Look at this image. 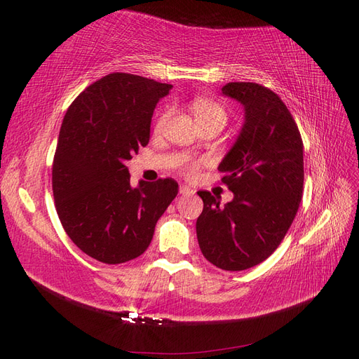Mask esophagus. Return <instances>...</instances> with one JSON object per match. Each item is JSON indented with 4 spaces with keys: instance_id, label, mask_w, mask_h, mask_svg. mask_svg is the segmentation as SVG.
I'll use <instances>...</instances> for the list:
<instances>
[{
    "instance_id": "obj_1",
    "label": "esophagus",
    "mask_w": 359,
    "mask_h": 359,
    "mask_svg": "<svg viewBox=\"0 0 359 359\" xmlns=\"http://www.w3.org/2000/svg\"><path fill=\"white\" fill-rule=\"evenodd\" d=\"M180 193L182 194V196H190V194L194 193V190L189 186H186V184H182V186H180Z\"/></svg>"
}]
</instances>
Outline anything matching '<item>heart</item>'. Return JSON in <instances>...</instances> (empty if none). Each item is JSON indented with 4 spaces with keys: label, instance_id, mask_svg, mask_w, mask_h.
<instances>
[{
    "label": "heart",
    "instance_id": "heart-1",
    "mask_svg": "<svg viewBox=\"0 0 359 359\" xmlns=\"http://www.w3.org/2000/svg\"><path fill=\"white\" fill-rule=\"evenodd\" d=\"M191 111H193L194 116H196V121L199 124L206 123V121H212V119H222V121L226 123V118H227L224 107L220 103H217V102L210 100V99L193 100ZM172 114H173V109L170 106H168L157 115V119L154 123V132L156 133L163 132V128H165L166 124L169 123ZM198 166L199 165L194 160H184L182 165H181V169H182V172H186L187 175H193V173L198 170Z\"/></svg>",
    "mask_w": 359,
    "mask_h": 359
}]
</instances>
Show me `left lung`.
I'll return each instance as SVG.
<instances>
[{"mask_svg": "<svg viewBox=\"0 0 359 359\" xmlns=\"http://www.w3.org/2000/svg\"><path fill=\"white\" fill-rule=\"evenodd\" d=\"M222 91L245 111L241 133L219 166L233 199L222 206L210 191H198L203 211L196 233L206 260L243 271L273 255L295 219L304 184L302 139L286 104L266 86L229 82Z\"/></svg>", "mask_w": 359, "mask_h": 359, "instance_id": "8db88e82", "label": "left lung"}]
</instances>
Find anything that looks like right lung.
<instances>
[{
  "mask_svg": "<svg viewBox=\"0 0 359 359\" xmlns=\"http://www.w3.org/2000/svg\"><path fill=\"white\" fill-rule=\"evenodd\" d=\"M172 85L111 73L85 88L64 115L52 190L64 231L85 255L116 265L136 259L178 194L172 178L130 186L126 161L149 142L153 112Z\"/></svg>",
  "mask_w": 359,
  "mask_h": 359,
  "instance_id": "1",
  "label": "right lung"
}]
</instances>
